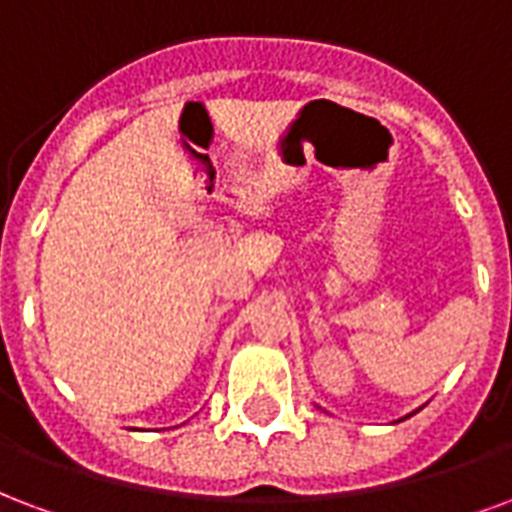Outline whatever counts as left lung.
Masks as SVG:
<instances>
[{"mask_svg":"<svg viewBox=\"0 0 512 512\" xmlns=\"http://www.w3.org/2000/svg\"><path fill=\"white\" fill-rule=\"evenodd\" d=\"M407 418H410V415H407Z\"/></svg>","mask_w":512,"mask_h":512,"instance_id":"left-lung-1","label":"left lung"}]
</instances>
